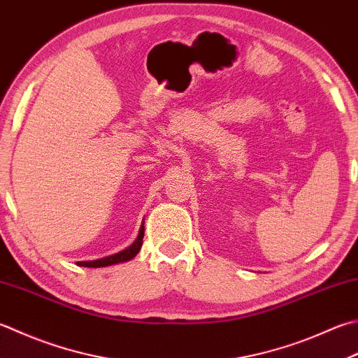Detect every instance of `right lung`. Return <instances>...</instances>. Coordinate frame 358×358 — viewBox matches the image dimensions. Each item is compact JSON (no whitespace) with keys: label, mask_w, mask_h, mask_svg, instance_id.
I'll return each instance as SVG.
<instances>
[{"label":"right lung","mask_w":358,"mask_h":358,"mask_svg":"<svg viewBox=\"0 0 358 358\" xmlns=\"http://www.w3.org/2000/svg\"><path fill=\"white\" fill-rule=\"evenodd\" d=\"M143 237H144V222L141 223V228H139L138 237L135 239L130 247H127L119 253H115L107 257H101V259H94V261H79L76 262L79 267H88V268H101V267H110V265L115 264H122V262H129L130 259L135 257L139 250L143 247Z\"/></svg>","instance_id":"obj_1"}]
</instances>
